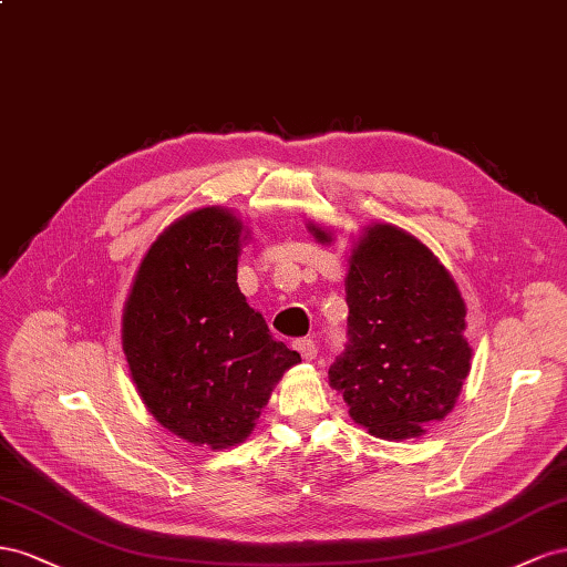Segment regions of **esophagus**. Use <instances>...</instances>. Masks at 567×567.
Here are the masks:
<instances>
[{"label":"esophagus","mask_w":567,"mask_h":567,"mask_svg":"<svg viewBox=\"0 0 567 567\" xmlns=\"http://www.w3.org/2000/svg\"><path fill=\"white\" fill-rule=\"evenodd\" d=\"M295 349L301 353V359L303 361H313L316 359V353H318V347H316V342L311 337H301V339H297L295 342Z\"/></svg>","instance_id":"obj_1"}]
</instances>
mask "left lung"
<instances>
[{"mask_svg": "<svg viewBox=\"0 0 567 567\" xmlns=\"http://www.w3.org/2000/svg\"><path fill=\"white\" fill-rule=\"evenodd\" d=\"M330 245L332 233L309 223ZM349 342L330 365L353 423L380 440L420 436L442 420L471 373L465 303L423 241L390 223L365 228L349 256Z\"/></svg>", "mask_w": 567, "mask_h": 567, "instance_id": "1", "label": "left lung"}]
</instances>
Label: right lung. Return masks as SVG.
<instances>
[{"instance_id":"1","label":"right lung","mask_w":567,"mask_h":567,"mask_svg":"<svg viewBox=\"0 0 567 567\" xmlns=\"http://www.w3.org/2000/svg\"><path fill=\"white\" fill-rule=\"evenodd\" d=\"M247 235L220 206L177 218L142 258L123 309V353L144 406L194 446L245 442L275 382L301 361L239 292Z\"/></svg>"}]
</instances>
